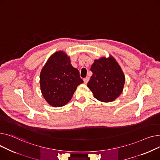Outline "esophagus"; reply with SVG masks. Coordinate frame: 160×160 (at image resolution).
<instances>
[{
  "label": "esophagus",
  "mask_w": 160,
  "mask_h": 160,
  "mask_svg": "<svg viewBox=\"0 0 160 160\" xmlns=\"http://www.w3.org/2000/svg\"><path fill=\"white\" fill-rule=\"evenodd\" d=\"M89 79H90V78H89L88 77H87V78H84V79H83L84 82V83H85V84H87V82H88Z\"/></svg>",
  "instance_id": "34e87169"
}]
</instances>
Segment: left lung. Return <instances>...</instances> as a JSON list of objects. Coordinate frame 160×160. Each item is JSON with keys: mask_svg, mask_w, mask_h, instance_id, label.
<instances>
[{"mask_svg": "<svg viewBox=\"0 0 160 160\" xmlns=\"http://www.w3.org/2000/svg\"><path fill=\"white\" fill-rule=\"evenodd\" d=\"M90 70L93 74L87 86L95 98L111 102L119 96L123 89L125 76L113 58L95 60Z\"/></svg>", "mask_w": 160, "mask_h": 160, "instance_id": "1", "label": "left lung"}]
</instances>
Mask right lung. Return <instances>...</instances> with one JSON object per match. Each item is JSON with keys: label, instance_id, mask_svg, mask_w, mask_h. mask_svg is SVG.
Wrapping results in <instances>:
<instances>
[{"label": "right lung", "instance_id": "add662e5", "mask_svg": "<svg viewBox=\"0 0 160 160\" xmlns=\"http://www.w3.org/2000/svg\"><path fill=\"white\" fill-rule=\"evenodd\" d=\"M83 81L78 69L70 64V58L62 52L53 53L42 68L40 84L42 96L54 107L65 105Z\"/></svg>", "mask_w": 160, "mask_h": 160}]
</instances>
